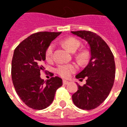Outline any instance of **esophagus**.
I'll return each instance as SVG.
<instances>
[{"instance_id": "1", "label": "esophagus", "mask_w": 127, "mask_h": 127, "mask_svg": "<svg viewBox=\"0 0 127 127\" xmlns=\"http://www.w3.org/2000/svg\"><path fill=\"white\" fill-rule=\"evenodd\" d=\"M63 83L64 85H68V84L69 83V82L67 81L66 80H63Z\"/></svg>"}]
</instances>
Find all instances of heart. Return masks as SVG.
Wrapping results in <instances>:
<instances>
[{
  "label": "heart",
  "instance_id": "obj_1",
  "mask_svg": "<svg viewBox=\"0 0 127 127\" xmlns=\"http://www.w3.org/2000/svg\"><path fill=\"white\" fill-rule=\"evenodd\" d=\"M63 44L71 53H74L75 51H76V50L80 46V42L74 38L66 39L63 42ZM53 49H54V45L51 44L46 50L45 57L47 60H52ZM76 69H77V66L75 64H61L56 68V72L61 77L67 78H69L71 75L74 73Z\"/></svg>",
  "mask_w": 127,
  "mask_h": 127
}]
</instances>
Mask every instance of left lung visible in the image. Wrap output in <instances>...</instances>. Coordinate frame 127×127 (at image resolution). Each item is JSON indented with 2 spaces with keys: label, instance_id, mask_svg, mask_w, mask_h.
Listing matches in <instances>:
<instances>
[{
  "label": "left lung",
  "instance_id": "8db88e82",
  "mask_svg": "<svg viewBox=\"0 0 127 127\" xmlns=\"http://www.w3.org/2000/svg\"><path fill=\"white\" fill-rule=\"evenodd\" d=\"M85 39L90 48V60L88 65L76 78L82 81L87 78L83 86L78 85L77 92L72 95L73 102L83 110L99 106L108 96L115 81V64L111 49L103 39L90 31H71Z\"/></svg>",
  "mask_w": 127,
  "mask_h": 127
}]
</instances>
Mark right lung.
I'll return each mask as SVG.
<instances>
[{
  "label": "right lung",
  "mask_w": 127,
  "mask_h": 127,
  "mask_svg": "<svg viewBox=\"0 0 127 127\" xmlns=\"http://www.w3.org/2000/svg\"><path fill=\"white\" fill-rule=\"evenodd\" d=\"M61 32H39L30 35L16 47L12 60V79L17 95L26 105L35 110L50 106L57 89L63 85L58 76L44 81L40 77L45 52Z\"/></svg>",
  "instance_id": "1"
}]
</instances>
